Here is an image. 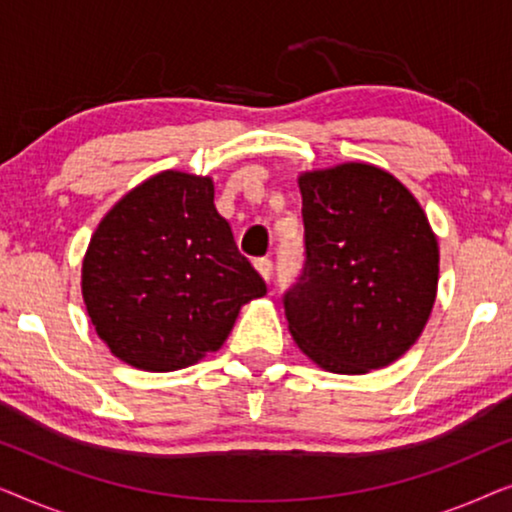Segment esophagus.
I'll return each mask as SVG.
<instances>
[{
  "label": "esophagus",
  "instance_id": "1",
  "mask_svg": "<svg viewBox=\"0 0 512 512\" xmlns=\"http://www.w3.org/2000/svg\"><path fill=\"white\" fill-rule=\"evenodd\" d=\"M254 268H256L258 275L265 279V282H268V279L272 277V261H270V258H256Z\"/></svg>",
  "mask_w": 512,
  "mask_h": 512
}]
</instances>
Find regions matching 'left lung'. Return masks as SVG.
I'll list each match as a JSON object with an SVG mask.
<instances>
[{
    "label": "left lung",
    "instance_id": "1",
    "mask_svg": "<svg viewBox=\"0 0 512 512\" xmlns=\"http://www.w3.org/2000/svg\"><path fill=\"white\" fill-rule=\"evenodd\" d=\"M305 272L286 293L289 333L307 359L366 375L408 352L438 293V237L403 181L349 160L298 174Z\"/></svg>",
    "mask_w": 512,
    "mask_h": 512
}]
</instances>
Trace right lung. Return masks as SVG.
Returning a JSON list of instances; mask_svg holds the SVG:
<instances>
[{"instance_id": "right-lung-1", "label": "right lung", "mask_w": 512, "mask_h": 512, "mask_svg": "<svg viewBox=\"0 0 512 512\" xmlns=\"http://www.w3.org/2000/svg\"><path fill=\"white\" fill-rule=\"evenodd\" d=\"M90 324L132 368L170 373L219 352L265 282L216 212L214 179L163 170L97 223L81 263Z\"/></svg>"}]
</instances>
